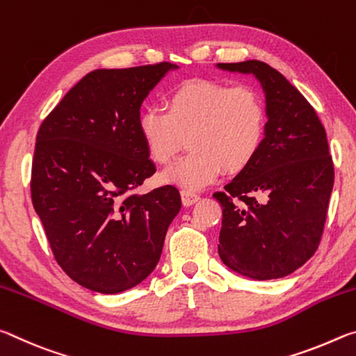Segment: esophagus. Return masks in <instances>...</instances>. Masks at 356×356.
I'll use <instances>...</instances> for the list:
<instances>
[{"label": "esophagus", "mask_w": 356, "mask_h": 356, "mask_svg": "<svg viewBox=\"0 0 356 356\" xmlns=\"http://www.w3.org/2000/svg\"><path fill=\"white\" fill-rule=\"evenodd\" d=\"M180 196H182L184 206H191V204H195L196 201L201 200V196L197 195V193L191 191V190H185V188L180 191Z\"/></svg>", "instance_id": "1"}]
</instances>
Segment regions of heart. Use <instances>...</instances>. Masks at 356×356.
Returning a JSON list of instances; mask_svg holds the SVG:
<instances>
[{
    "label": "heart",
    "instance_id": "b5f03b06",
    "mask_svg": "<svg viewBox=\"0 0 356 356\" xmlns=\"http://www.w3.org/2000/svg\"><path fill=\"white\" fill-rule=\"evenodd\" d=\"M138 127L155 163L166 165L188 140L190 152L161 174L166 184L197 190L256 159L267 127L264 100L254 88L191 80L168 95L165 108L143 110Z\"/></svg>",
    "mask_w": 356,
    "mask_h": 356
}]
</instances>
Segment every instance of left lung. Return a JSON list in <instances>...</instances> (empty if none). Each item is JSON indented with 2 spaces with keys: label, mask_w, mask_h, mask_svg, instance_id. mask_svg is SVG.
<instances>
[{
  "label": "left lung",
  "mask_w": 356,
  "mask_h": 356,
  "mask_svg": "<svg viewBox=\"0 0 356 356\" xmlns=\"http://www.w3.org/2000/svg\"><path fill=\"white\" fill-rule=\"evenodd\" d=\"M218 67L254 75L268 118L256 159L213 193L222 207L218 254L248 278H282L321 243L334 184L327 134L303 94L268 64L252 59Z\"/></svg>",
  "instance_id": "left-lung-1"
}]
</instances>
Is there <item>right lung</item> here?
Listing matches in <instances>:
<instances>
[{
    "label": "right lung",
    "mask_w": 356,
    "mask_h": 356,
    "mask_svg": "<svg viewBox=\"0 0 356 356\" xmlns=\"http://www.w3.org/2000/svg\"><path fill=\"white\" fill-rule=\"evenodd\" d=\"M176 67L89 72L40 124L33 206L58 265L89 291L118 293L146 280L182 207L172 185L136 193L155 172L138 127L140 108Z\"/></svg>",
    "instance_id": "add662e5"
}]
</instances>
